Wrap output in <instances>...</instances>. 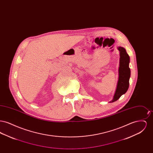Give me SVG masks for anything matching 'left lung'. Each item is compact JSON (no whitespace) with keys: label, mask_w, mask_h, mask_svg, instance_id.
Segmentation results:
<instances>
[{"label":"left lung","mask_w":153,"mask_h":153,"mask_svg":"<svg viewBox=\"0 0 153 153\" xmlns=\"http://www.w3.org/2000/svg\"><path fill=\"white\" fill-rule=\"evenodd\" d=\"M117 49L120 52L119 78L113 99L110 102L117 101L122 95L127 91L129 87V80L131 75L130 69L129 68L130 57L128 54L123 47L119 46L117 48Z\"/></svg>","instance_id":"left-lung-1"}]
</instances>
